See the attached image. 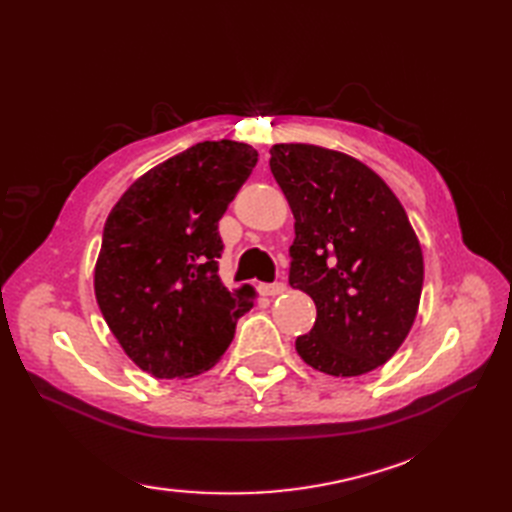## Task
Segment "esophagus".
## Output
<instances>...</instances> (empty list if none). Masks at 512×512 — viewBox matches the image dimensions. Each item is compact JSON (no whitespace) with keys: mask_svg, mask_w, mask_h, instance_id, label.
I'll use <instances>...</instances> for the list:
<instances>
[{"mask_svg":"<svg viewBox=\"0 0 512 512\" xmlns=\"http://www.w3.org/2000/svg\"><path fill=\"white\" fill-rule=\"evenodd\" d=\"M286 290L284 282H273V284H260V292L267 294V297H275V294H282Z\"/></svg>","mask_w":512,"mask_h":512,"instance_id":"1","label":"esophagus"}]
</instances>
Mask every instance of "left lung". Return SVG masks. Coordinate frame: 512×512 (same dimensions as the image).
Listing matches in <instances>:
<instances>
[{
	"label": "left lung",
	"mask_w": 512,
	"mask_h": 512,
	"mask_svg": "<svg viewBox=\"0 0 512 512\" xmlns=\"http://www.w3.org/2000/svg\"><path fill=\"white\" fill-rule=\"evenodd\" d=\"M271 173L294 215L292 288L316 303L301 359L361 376L404 344L423 290V252L397 196L374 170L316 145H273Z\"/></svg>",
	"instance_id": "obj_1"
}]
</instances>
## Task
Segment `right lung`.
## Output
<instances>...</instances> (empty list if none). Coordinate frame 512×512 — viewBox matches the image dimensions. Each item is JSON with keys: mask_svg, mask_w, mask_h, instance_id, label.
<instances>
[{"mask_svg": "<svg viewBox=\"0 0 512 512\" xmlns=\"http://www.w3.org/2000/svg\"><path fill=\"white\" fill-rule=\"evenodd\" d=\"M258 162L254 147L203 141L136 179L108 213L96 299L123 352L156 378L207 371L235 337L254 290L218 275V222Z\"/></svg>", "mask_w": 512, "mask_h": 512, "instance_id": "right-lung-1", "label": "right lung"}]
</instances>
